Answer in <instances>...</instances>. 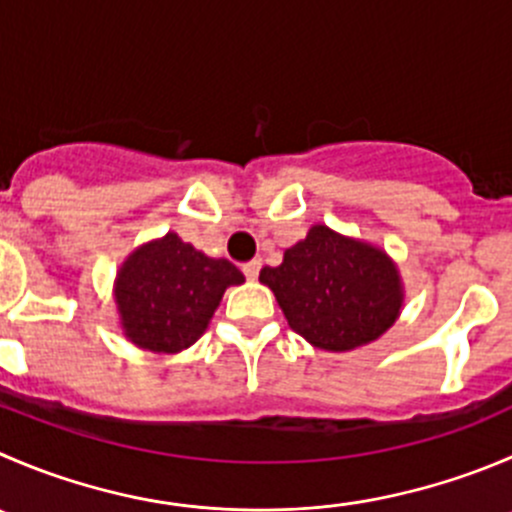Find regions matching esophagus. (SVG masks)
Masks as SVG:
<instances>
[{
  "mask_svg": "<svg viewBox=\"0 0 512 512\" xmlns=\"http://www.w3.org/2000/svg\"><path fill=\"white\" fill-rule=\"evenodd\" d=\"M242 272H245L247 280H257V275H260V260H250L242 265Z\"/></svg>",
  "mask_w": 512,
  "mask_h": 512,
  "instance_id": "esophagus-1",
  "label": "esophagus"
}]
</instances>
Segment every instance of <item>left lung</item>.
I'll return each mask as SVG.
<instances>
[{
    "instance_id": "1",
    "label": "left lung",
    "mask_w": 512,
    "mask_h": 512,
    "mask_svg": "<svg viewBox=\"0 0 512 512\" xmlns=\"http://www.w3.org/2000/svg\"><path fill=\"white\" fill-rule=\"evenodd\" d=\"M287 325L325 352H350L395 325L405 305L400 267L380 245L312 225L282 265L262 267Z\"/></svg>"
}]
</instances>
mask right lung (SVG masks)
Wrapping results in <instances>:
<instances>
[{"mask_svg":"<svg viewBox=\"0 0 512 512\" xmlns=\"http://www.w3.org/2000/svg\"><path fill=\"white\" fill-rule=\"evenodd\" d=\"M245 275L222 257H207L177 232L142 242L124 257L112 297L122 335L140 350L175 355L205 335L227 287Z\"/></svg>","mask_w":512,"mask_h":512,"instance_id":"1","label":"right lung"}]
</instances>
